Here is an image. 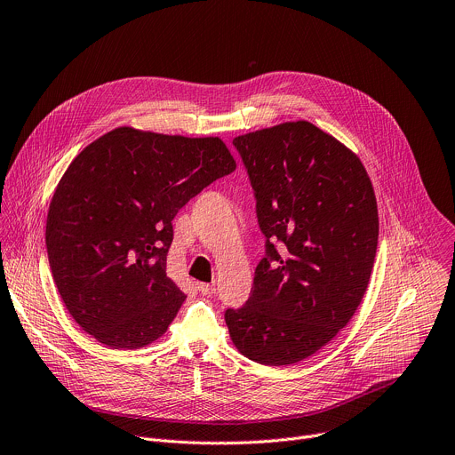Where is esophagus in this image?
Returning <instances> with one entry per match:
<instances>
[{
  "instance_id": "1",
  "label": "esophagus",
  "mask_w": 455,
  "mask_h": 455,
  "mask_svg": "<svg viewBox=\"0 0 455 455\" xmlns=\"http://www.w3.org/2000/svg\"><path fill=\"white\" fill-rule=\"evenodd\" d=\"M197 291H199L203 296H214V294H216V286H214V284H209V283H197Z\"/></svg>"
}]
</instances>
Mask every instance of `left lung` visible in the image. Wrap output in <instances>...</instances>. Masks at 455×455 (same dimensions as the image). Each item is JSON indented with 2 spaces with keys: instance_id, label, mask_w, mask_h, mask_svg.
Returning <instances> with one entry per match:
<instances>
[{
  "instance_id": "8db88e82",
  "label": "left lung",
  "mask_w": 455,
  "mask_h": 455,
  "mask_svg": "<svg viewBox=\"0 0 455 455\" xmlns=\"http://www.w3.org/2000/svg\"><path fill=\"white\" fill-rule=\"evenodd\" d=\"M232 143L267 243L249 301L225 312L230 339L256 363H299L338 336L366 292L379 235L374 187L361 159L308 121Z\"/></svg>"
}]
</instances>
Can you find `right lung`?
Wrapping results in <instances>:
<instances>
[{"label":"right lung","mask_w":455,"mask_h":455,"mask_svg":"<svg viewBox=\"0 0 455 455\" xmlns=\"http://www.w3.org/2000/svg\"><path fill=\"white\" fill-rule=\"evenodd\" d=\"M235 171L220 138L119 127L68 164L47 216V252L74 321L116 350L167 332L185 294L167 275L172 220L212 181Z\"/></svg>","instance_id":"1"}]
</instances>
